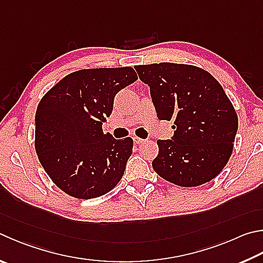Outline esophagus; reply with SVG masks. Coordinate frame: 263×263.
Returning a JSON list of instances; mask_svg holds the SVG:
<instances>
[{"label":"esophagus","instance_id":"obj_1","mask_svg":"<svg viewBox=\"0 0 263 263\" xmlns=\"http://www.w3.org/2000/svg\"><path fill=\"white\" fill-rule=\"evenodd\" d=\"M133 141H135V144L139 145V144H142V142L145 141V139H141L139 137H133Z\"/></svg>","mask_w":263,"mask_h":263}]
</instances>
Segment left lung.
<instances>
[{
  "label": "left lung",
  "mask_w": 263,
  "mask_h": 263,
  "mask_svg": "<svg viewBox=\"0 0 263 263\" xmlns=\"http://www.w3.org/2000/svg\"><path fill=\"white\" fill-rule=\"evenodd\" d=\"M136 70L149 86L159 119H174L173 138L157 140L153 169L183 187L214 179L230 159L238 130L237 112L221 84L189 64L154 63Z\"/></svg>",
  "instance_id": "8db88e82"
}]
</instances>
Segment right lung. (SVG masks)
Returning a JSON list of instances; mask_svg holds the SVG:
<instances>
[{
    "mask_svg": "<svg viewBox=\"0 0 263 263\" xmlns=\"http://www.w3.org/2000/svg\"><path fill=\"white\" fill-rule=\"evenodd\" d=\"M138 79L131 66L84 69L47 92L35 112V151L57 187L78 199L108 193L122 179L132 154L130 137L104 135L119 90Z\"/></svg>",
    "mask_w": 263,
    "mask_h": 263,
    "instance_id": "1",
    "label": "right lung"
}]
</instances>
